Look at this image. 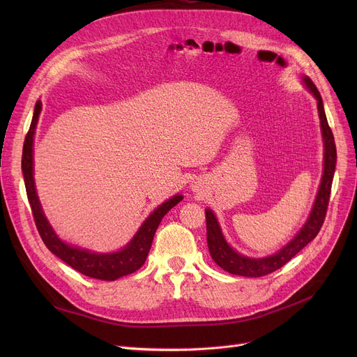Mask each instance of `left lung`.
I'll list each match as a JSON object with an SVG mask.
<instances>
[{"mask_svg": "<svg viewBox=\"0 0 357 357\" xmlns=\"http://www.w3.org/2000/svg\"><path fill=\"white\" fill-rule=\"evenodd\" d=\"M304 82L318 101L317 102L318 116H320V120H321V130H323L324 147H326L324 149L326 150L324 174H323L320 190H318V194H317V199L314 202L312 211L310 214L308 221L305 222V226L301 229V231H299L284 249H280L278 253L265 259H250L243 255H238L227 245V241L224 240L221 234L215 215L213 214L211 210H205V220H207V243H208V250L211 253V257L221 269L227 271L233 275L260 278L278 271L279 268H282L285 264H288V261L299 250H303L311 240H314L318 231H320L323 227V222L326 220V214L328 208L337 152H335L334 136L326 117L320 92H318L317 86L308 77H304Z\"/></svg>", "mask_w": 357, "mask_h": 357, "instance_id": "left-lung-1", "label": "left lung"}]
</instances>
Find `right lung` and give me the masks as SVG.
Returning <instances> with one entry per match:
<instances>
[{
    "label": "right lung",
    "mask_w": 357,
    "mask_h": 357,
    "mask_svg": "<svg viewBox=\"0 0 357 357\" xmlns=\"http://www.w3.org/2000/svg\"><path fill=\"white\" fill-rule=\"evenodd\" d=\"M42 109V102L37 101L34 107V114L30 124V128L27 131V136L23 146V158H22V169L24 175V183H26V192L31 207V213L34 217V222L37 231H39L46 248L62 259L65 264H68L75 271L81 272L82 275H86L89 278H96L101 280H116L124 275L133 273L137 269H140L147 257V253L152 246L153 236L156 233V229L165 214L171 210L172 207L182 201V195H175L174 198L167 199L163 202L159 208H156L150 217L143 222V226L131 240L128 245L117 252V253H108V255H98L92 253L85 249H78L66 245L56 233L52 230L50 224L47 222L39 198H37L36 188H34V179H33V136L37 120H39V114Z\"/></svg>",
    "instance_id": "obj_1"
}]
</instances>
